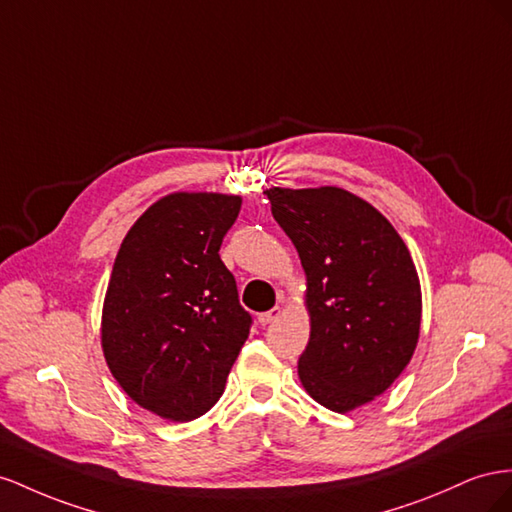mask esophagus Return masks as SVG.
<instances>
[{
  "label": "esophagus",
  "instance_id": "1",
  "mask_svg": "<svg viewBox=\"0 0 512 512\" xmlns=\"http://www.w3.org/2000/svg\"><path fill=\"white\" fill-rule=\"evenodd\" d=\"M281 317V306H274V309H270V311H266V313H259L257 315V321L261 326H268V324H274L276 319Z\"/></svg>",
  "mask_w": 512,
  "mask_h": 512
}]
</instances>
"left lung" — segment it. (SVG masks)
Masks as SVG:
<instances>
[{"label":"left lung","mask_w":512,"mask_h":512,"mask_svg":"<svg viewBox=\"0 0 512 512\" xmlns=\"http://www.w3.org/2000/svg\"><path fill=\"white\" fill-rule=\"evenodd\" d=\"M266 195L309 285L300 382L328 410L349 412L382 394L412 360L422 311L412 255L371 203L343 188Z\"/></svg>","instance_id":"8db88e82"}]
</instances>
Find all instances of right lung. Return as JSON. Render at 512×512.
<instances>
[{"mask_svg":"<svg viewBox=\"0 0 512 512\" xmlns=\"http://www.w3.org/2000/svg\"><path fill=\"white\" fill-rule=\"evenodd\" d=\"M240 206L233 195H167L130 227L115 257L102 352L128 397L160 418L206 414L251 332L218 255Z\"/></svg>","mask_w":512,"mask_h":512,"instance_id":"add662e5","label":"right lung"}]
</instances>
